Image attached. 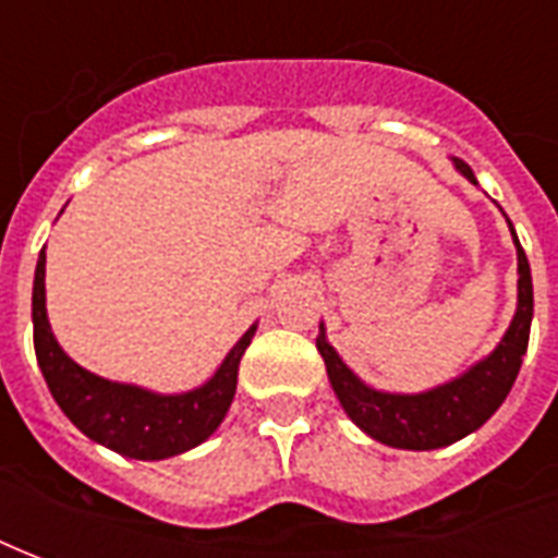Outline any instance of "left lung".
I'll use <instances>...</instances> for the list:
<instances>
[{
  "label": "left lung",
  "instance_id": "8db88e82",
  "mask_svg": "<svg viewBox=\"0 0 558 558\" xmlns=\"http://www.w3.org/2000/svg\"><path fill=\"white\" fill-rule=\"evenodd\" d=\"M460 177H466L477 185L475 173L466 161L451 159ZM510 226L515 254H519V304L512 315L504 339L495 344L489 356L477 359L475 365L454 376V379L434 385L420 393H390L376 390L362 381L356 373L344 365V359L336 353L324 324L318 327L315 348L322 353L330 385L339 397L344 414L373 437V440L408 451H432L463 440L466 434L477 432L489 416L501 408L510 393L512 381L521 371V359L527 353L530 324H533V278H530L527 254L521 248L515 228Z\"/></svg>",
  "mask_w": 558,
  "mask_h": 558
}]
</instances>
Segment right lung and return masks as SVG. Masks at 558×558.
<instances>
[{"instance_id": "add662e5", "label": "right lung", "mask_w": 558, "mask_h": 558, "mask_svg": "<svg viewBox=\"0 0 558 558\" xmlns=\"http://www.w3.org/2000/svg\"><path fill=\"white\" fill-rule=\"evenodd\" d=\"M34 350L51 397L89 440L133 460H165L196 449L226 420L236 390V371L257 324L228 350L222 365L199 388L182 393H156L130 381L104 379L86 371L57 344L46 313V248L34 271Z\"/></svg>"}]
</instances>
